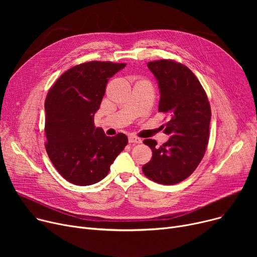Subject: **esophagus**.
<instances>
[{
  "label": "esophagus",
  "mask_w": 257,
  "mask_h": 257,
  "mask_svg": "<svg viewBox=\"0 0 257 257\" xmlns=\"http://www.w3.org/2000/svg\"><path fill=\"white\" fill-rule=\"evenodd\" d=\"M128 141H129V143H131V144H141L143 141H142V139H140V138H138V137H134V136H130L129 138H128Z\"/></svg>",
  "instance_id": "1"
}]
</instances>
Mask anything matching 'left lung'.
<instances>
[{"label": "left lung", "mask_w": 257, "mask_h": 257, "mask_svg": "<svg viewBox=\"0 0 257 257\" xmlns=\"http://www.w3.org/2000/svg\"><path fill=\"white\" fill-rule=\"evenodd\" d=\"M148 67L158 82V111L170 115L164 130L170 139L159 148L154 140L144 141L153 156L143 172L157 183L176 184L190 176L205 154L210 105L204 88L187 66L161 59L148 62Z\"/></svg>", "instance_id": "8db88e82"}]
</instances>
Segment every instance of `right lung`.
Returning a JSON list of instances; mask_svg holds the SVG:
<instances>
[{"instance_id":"right-lung-1","label":"right lung","mask_w":257,"mask_h":257,"mask_svg":"<svg viewBox=\"0 0 257 257\" xmlns=\"http://www.w3.org/2000/svg\"><path fill=\"white\" fill-rule=\"evenodd\" d=\"M125 63L89 61L63 73L50 88L46 102V150L61 176L76 185L101 181L128 139L106 137L93 123L109 78Z\"/></svg>"}]
</instances>
